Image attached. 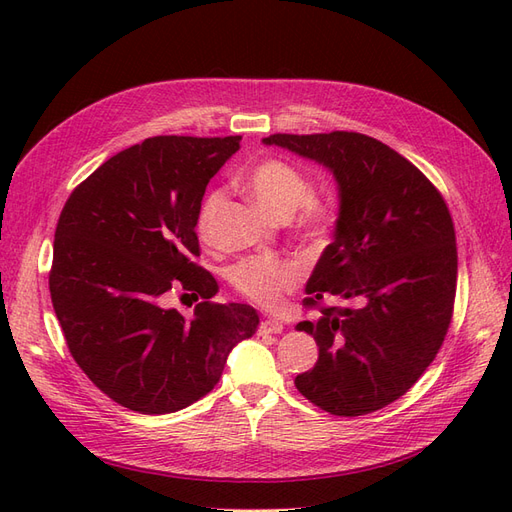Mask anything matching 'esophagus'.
<instances>
[{
	"mask_svg": "<svg viewBox=\"0 0 512 512\" xmlns=\"http://www.w3.org/2000/svg\"><path fill=\"white\" fill-rule=\"evenodd\" d=\"M282 329H284V324L275 318H262L258 324L260 335H277V333H282Z\"/></svg>",
	"mask_w": 512,
	"mask_h": 512,
	"instance_id": "obj_1",
	"label": "esophagus"
}]
</instances>
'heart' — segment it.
Listing matches in <instances>:
<instances>
[{
    "instance_id": "b5f03b06",
    "label": "heart",
    "mask_w": 512,
    "mask_h": 512,
    "mask_svg": "<svg viewBox=\"0 0 512 512\" xmlns=\"http://www.w3.org/2000/svg\"><path fill=\"white\" fill-rule=\"evenodd\" d=\"M245 188L256 205L273 220H292V230L309 245H324L337 224L333 203L312 194V185L299 166L284 158H265L245 173ZM226 200L224 188H213L205 194L196 213V232L209 239L215 215ZM228 282L243 299L265 309L284 305L288 294L303 282L301 265L292 260L271 256H250L228 269Z\"/></svg>"
}]
</instances>
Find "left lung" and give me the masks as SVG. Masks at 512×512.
Returning a JSON list of instances; mask_svg holds the SVG:
<instances>
[{"mask_svg":"<svg viewBox=\"0 0 512 512\" xmlns=\"http://www.w3.org/2000/svg\"><path fill=\"white\" fill-rule=\"evenodd\" d=\"M265 143L329 166L342 194L335 241L305 288L303 307L316 316L297 324L314 335L318 361L294 386L335 416L376 412L412 389L451 327V211L421 170L367 134H271Z\"/></svg>","mask_w":512,"mask_h":512,"instance_id":"1","label":"left lung"}]
</instances>
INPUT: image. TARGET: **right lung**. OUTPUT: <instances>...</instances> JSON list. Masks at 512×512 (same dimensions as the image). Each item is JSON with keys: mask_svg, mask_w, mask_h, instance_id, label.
I'll use <instances>...</instances> for the list:
<instances>
[{"mask_svg": "<svg viewBox=\"0 0 512 512\" xmlns=\"http://www.w3.org/2000/svg\"><path fill=\"white\" fill-rule=\"evenodd\" d=\"M241 136H151L106 160L68 196L55 228L49 290L68 350L119 406L168 414L220 382L226 356L258 327L256 309L209 301L196 265V213ZM188 291L195 316L163 307Z\"/></svg>", "mask_w": 512, "mask_h": 512, "instance_id": "obj_1", "label": "right lung"}]
</instances>
